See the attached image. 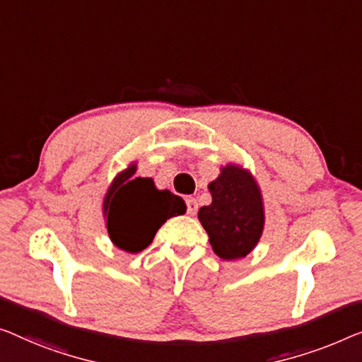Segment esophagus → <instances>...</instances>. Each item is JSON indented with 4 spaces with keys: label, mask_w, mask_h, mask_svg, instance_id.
I'll return each instance as SVG.
<instances>
[{
    "label": "esophagus",
    "mask_w": 362,
    "mask_h": 362,
    "mask_svg": "<svg viewBox=\"0 0 362 362\" xmlns=\"http://www.w3.org/2000/svg\"><path fill=\"white\" fill-rule=\"evenodd\" d=\"M185 203H187V213L190 214V216H195L197 211H198V202H197V198L188 197V198L185 199Z\"/></svg>",
    "instance_id": "esophagus-1"
}]
</instances>
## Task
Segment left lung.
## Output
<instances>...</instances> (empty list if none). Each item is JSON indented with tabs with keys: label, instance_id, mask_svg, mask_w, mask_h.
<instances>
[{
	"label": "left lung",
	"instance_id": "8db88e82",
	"mask_svg": "<svg viewBox=\"0 0 362 362\" xmlns=\"http://www.w3.org/2000/svg\"><path fill=\"white\" fill-rule=\"evenodd\" d=\"M208 188L213 202L199 208L198 219L214 253L223 260L247 257L260 240L265 224L262 192L255 179L249 170L228 164Z\"/></svg>",
	"mask_w": 362,
	"mask_h": 362
}]
</instances>
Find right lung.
<instances>
[{
  "label": "right lung",
  "mask_w": 362,
  "mask_h": 362,
  "mask_svg": "<svg viewBox=\"0 0 362 362\" xmlns=\"http://www.w3.org/2000/svg\"><path fill=\"white\" fill-rule=\"evenodd\" d=\"M134 172L136 164L120 172L104 198L110 240L129 253L146 249L167 219L185 213V202L180 197L158 190L153 179H133Z\"/></svg>",
  "instance_id": "add662e5"
}]
</instances>
